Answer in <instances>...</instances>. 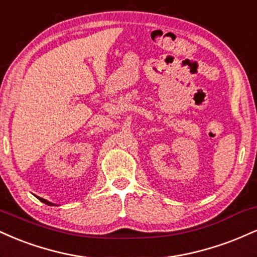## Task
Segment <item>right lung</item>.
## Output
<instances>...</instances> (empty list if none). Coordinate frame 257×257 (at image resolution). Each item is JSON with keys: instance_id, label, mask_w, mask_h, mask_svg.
<instances>
[{"instance_id": "add662e5", "label": "right lung", "mask_w": 257, "mask_h": 257, "mask_svg": "<svg viewBox=\"0 0 257 257\" xmlns=\"http://www.w3.org/2000/svg\"><path fill=\"white\" fill-rule=\"evenodd\" d=\"M39 198V201H42L43 202V203H45V204H48V206H54L53 203H50L49 201H47V200H44V198H41V197H38Z\"/></svg>"}]
</instances>
